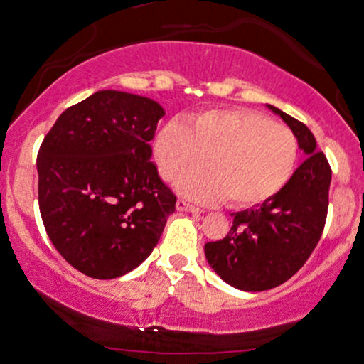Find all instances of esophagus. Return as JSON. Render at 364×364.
I'll return each instance as SVG.
<instances>
[{
	"label": "esophagus",
	"instance_id": "1",
	"mask_svg": "<svg viewBox=\"0 0 364 364\" xmlns=\"http://www.w3.org/2000/svg\"><path fill=\"white\" fill-rule=\"evenodd\" d=\"M177 210H181V212L194 213V215H200V213H201L200 208L194 207V205H191V203H187V201H183V200L177 201Z\"/></svg>",
	"mask_w": 364,
	"mask_h": 364
}]
</instances>
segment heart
<instances>
[{
    "label": "heart",
    "mask_w": 364,
    "mask_h": 364,
    "mask_svg": "<svg viewBox=\"0 0 364 364\" xmlns=\"http://www.w3.org/2000/svg\"><path fill=\"white\" fill-rule=\"evenodd\" d=\"M157 168L175 182L201 162L205 168L178 181L183 196L203 203L228 198L231 207H252L279 193L298 159L287 127L250 110H208L187 124L168 122L154 140ZM204 161H200V157Z\"/></svg>",
    "instance_id": "heart-1"
}]
</instances>
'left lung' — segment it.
Returning a JSON list of instances; mask_svg holds the SVG:
<instances>
[{
    "label": "left lung",
    "instance_id": "1",
    "mask_svg": "<svg viewBox=\"0 0 364 364\" xmlns=\"http://www.w3.org/2000/svg\"><path fill=\"white\" fill-rule=\"evenodd\" d=\"M266 107L291 127L305 161L279 193L233 213L230 233L205 245L213 272L250 293L280 286L306 263L324 230L331 183V168L312 131L273 105Z\"/></svg>",
    "mask_w": 364,
    "mask_h": 364
}]
</instances>
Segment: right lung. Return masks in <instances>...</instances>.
Segmentation results:
<instances>
[{"instance_id": "1", "label": "right lung", "mask_w": 364, "mask_h": 364, "mask_svg": "<svg viewBox=\"0 0 364 364\" xmlns=\"http://www.w3.org/2000/svg\"><path fill=\"white\" fill-rule=\"evenodd\" d=\"M159 103L98 91L66 108L40 147L38 205L58 252L92 279L126 275L151 256L177 196L151 161Z\"/></svg>"}]
</instances>
